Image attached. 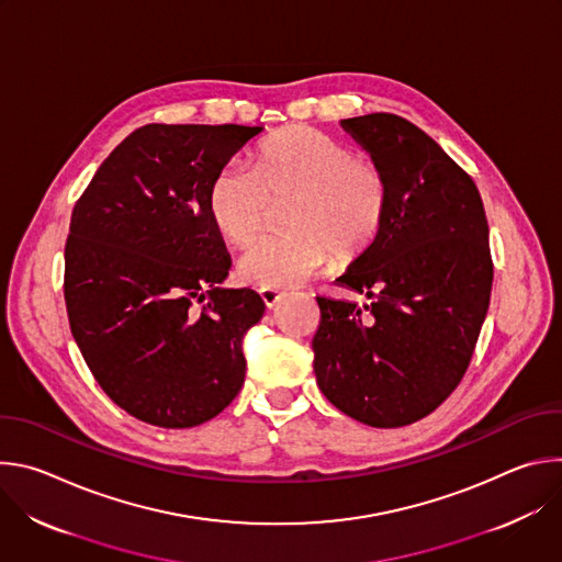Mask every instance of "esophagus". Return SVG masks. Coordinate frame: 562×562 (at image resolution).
Wrapping results in <instances>:
<instances>
[{
    "label": "esophagus",
    "instance_id": "esophagus-1",
    "mask_svg": "<svg viewBox=\"0 0 562 562\" xmlns=\"http://www.w3.org/2000/svg\"><path fill=\"white\" fill-rule=\"evenodd\" d=\"M282 295H284V293L278 291V289H260V297H262V302H265L267 308H273V306L280 302Z\"/></svg>",
    "mask_w": 562,
    "mask_h": 562
}]
</instances>
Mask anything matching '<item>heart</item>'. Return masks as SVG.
Listing matches in <instances>:
<instances>
[{
	"label": "heart",
	"instance_id": "1",
	"mask_svg": "<svg viewBox=\"0 0 562 562\" xmlns=\"http://www.w3.org/2000/svg\"><path fill=\"white\" fill-rule=\"evenodd\" d=\"M286 233L267 235L237 262V278L258 289H291L331 254H364L386 222L391 187L384 169L313 126H289L265 139L249 171L224 167L206 191V215L228 245L260 233L271 202H286Z\"/></svg>",
	"mask_w": 562,
	"mask_h": 562
}]
</instances>
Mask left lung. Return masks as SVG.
<instances>
[{"instance_id": "left-lung-1", "label": "left lung", "mask_w": 562, "mask_h": 562, "mask_svg": "<svg viewBox=\"0 0 562 562\" xmlns=\"http://www.w3.org/2000/svg\"><path fill=\"white\" fill-rule=\"evenodd\" d=\"M391 187L375 243L338 282L367 304L317 297L313 371L342 414L405 427L462 380L490 308L494 265L473 180L416 124L393 113L340 122Z\"/></svg>"}]
</instances>
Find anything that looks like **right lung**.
I'll use <instances>...</instances> for the list:
<instances>
[{
  "label": "right lung",
  "instance_id": "obj_1",
  "mask_svg": "<svg viewBox=\"0 0 562 562\" xmlns=\"http://www.w3.org/2000/svg\"><path fill=\"white\" fill-rule=\"evenodd\" d=\"M262 126L146 124L77 200L64 249L72 338L98 384L142 423L189 429L245 384L262 297L222 289L231 258L206 215L217 171ZM198 296L207 304L195 312Z\"/></svg>",
  "mask_w": 562,
  "mask_h": 562
}]
</instances>
